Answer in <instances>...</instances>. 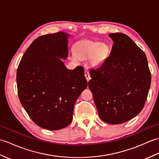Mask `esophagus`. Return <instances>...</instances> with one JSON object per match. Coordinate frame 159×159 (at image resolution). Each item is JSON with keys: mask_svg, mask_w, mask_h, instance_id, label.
Here are the masks:
<instances>
[{"mask_svg": "<svg viewBox=\"0 0 159 159\" xmlns=\"http://www.w3.org/2000/svg\"><path fill=\"white\" fill-rule=\"evenodd\" d=\"M85 76L86 78V79L87 81H89L90 80V76H89V71L87 70V69L85 70Z\"/></svg>", "mask_w": 159, "mask_h": 159, "instance_id": "obj_1", "label": "esophagus"}]
</instances>
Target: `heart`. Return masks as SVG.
<instances>
[{
	"instance_id": "1",
	"label": "heart",
	"mask_w": 159,
	"mask_h": 159,
	"mask_svg": "<svg viewBox=\"0 0 159 159\" xmlns=\"http://www.w3.org/2000/svg\"><path fill=\"white\" fill-rule=\"evenodd\" d=\"M110 52L111 48L107 43L84 39L76 43L75 52L71 53L70 58L76 62L90 59L91 66L98 67L105 61Z\"/></svg>"
}]
</instances>
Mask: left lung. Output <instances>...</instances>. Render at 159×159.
<instances>
[{
	"label": "left lung",
	"mask_w": 159,
	"mask_h": 159,
	"mask_svg": "<svg viewBox=\"0 0 159 159\" xmlns=\"http://www.w3.org/2000/svg\"><path fill=\"white\" fill-rule=\"evenodd\" d=\"M114 42L110 56L89 72V88L100 119L120 124L143 109L151 84L146 54L128 35L111 33Z\"/></svg>",
	"instance_id": "8db88e82"
}]
</instances>
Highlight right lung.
I'll return each instance as SVG.
<instances>
[{
  "label": "right lung",
  "mask_w": 159,
  "mask_h": 159,
  "mask_svg": "<svg viewBox=\"0 0 159 159\" xmlns=\"http://www.w3.org/2000/svg\"><path fill=\"white\" fill-rule=\"evenodd\" d=\"M64 32L40 36L24 54L17 70L20 103L38 126L50 130L72 122L74 104L87 87L83 67H66L68 39Z\"/></svg>",
  "instance_id": "right-lung-1"
}]
</instances>
